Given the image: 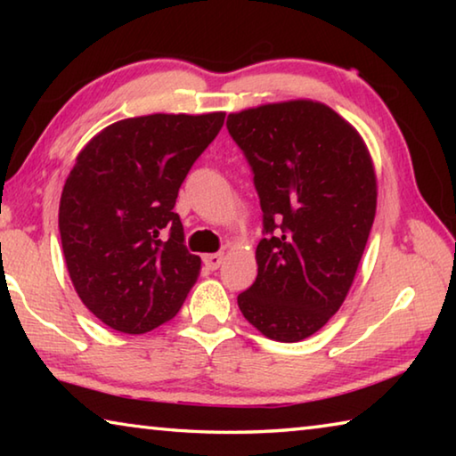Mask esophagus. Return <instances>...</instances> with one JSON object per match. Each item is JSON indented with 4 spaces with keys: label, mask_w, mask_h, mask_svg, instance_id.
Here are the masks:
<instances>
[{
    "label": "esophagus",
    "mask_w": 456,
    "mask_h": 456,
    "mask_svg": "<svg viewBox=\"0 0 456 456\" xmlns=\"http://www.w3.org/2000/svg\"><path fill=\"white\" fill-rule=\"evenodd\" d=\"M205 261V267L211 269V272H215V269H219L221 264H223V256L221 253H209V256L203 257Z\"/></svg>",
    "instance_id": "obj_1"
}]
</instances>
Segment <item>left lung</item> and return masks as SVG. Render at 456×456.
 <instances>
[{"instance_id": "left-lung-1", "label": "left lung", "mask_w": 456, "mask_h": 456, "mask_svg": "<svg viewBox=\"0 0 456 456\" xmlns=\"http://www.w3.org/2000/svg\"><path fill=\"white\" fill-rule=\"evenodd\" d=\"M264 211L257 277L239 310L277 342L310 338L348 296L376 215V175L358 130L314 100L229 114Z\"/></svg>"}]
</instances>
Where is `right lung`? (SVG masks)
Returning a JSON list of instances; mask_svg holds the SVG:
<instances>
[{"label": "right lung", "instance_id": "1", "mask_svg": "<svg viewBox=\"0 0 456 456\" xmlns=\"http://www.w3.org/2000/svg\"><path fill=\"white\" fill-rule=\"evenodd\" d=\"M225 112L149 114L106 126L80 151L60 199L68 273L82 304L122 334L175 318L200 257L175 203Z\"/></svg>", "mask_w": 456, "mask_h": 456}]
</instances>
